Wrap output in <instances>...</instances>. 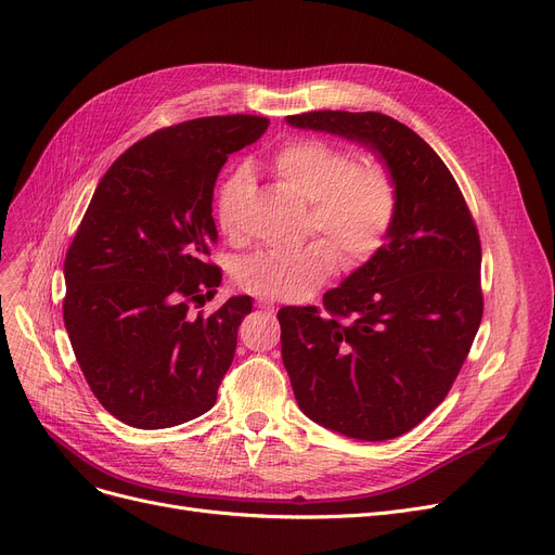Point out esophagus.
<instances>
[{
  "label": "esophagus",
  "instance_id": "34e87169",
  "mask_svg": "<svg viewBox=\"0 0 555 555\" xmlns=\"http://www.w3.org/2000/svg\"><path fill=\"white\" fill-rule=\"evenodd\" d=\"M257 305H259L261 309H275V302H273V300H269V298H259V300H257Z\"/></svg>",
  "mask_w": 555,
  "mask_h": 555
}]
</instances>
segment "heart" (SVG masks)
Returning a JSON list of instances; mask_svg holds the SVG:
<instances>
[{"instance_id":"1","label":"heart","mask_w":555,"mask_h":555,"mask_svg":"<svg viewBox=\"0 0 555 555\" xmlns=\"http://www.w3.org/2000/svg\"><path fill=\"white\" fill-rule=\"evenodd\" d=\"M271 171L307 203V234H323L292 250H261L236 261L234 282L269 300H300L315 292L338 267H359L386 244L398 217L400 192L390 167L327 140L302 138L271 157ZM248 171L234 169L219 190L217 221L230 242L242 240L240 209Z\"/></svg>"}]
</instances>
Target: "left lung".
Wrapping results in <instances>:
<instances>
[{"label": "left lung", "instance_id": "left-lung-1", "mask_svg": "<svg viewBox=\"0 0 555 555\" xmlns=\"http://www.w3.org/2000/svg\"><path fill=\"white\" fill-rule=\"evenodd\" d=\"M286 121L367 146L398 180V217L379 253L330 288L325 311H278L302 413L348 438H398L447 398L481 325L477 223L438 153L398 119L319 111Z\"/></svg>", "mask_w": 555, "mask_h": 555}]
</instances>
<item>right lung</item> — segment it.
<instances>
[{
	"label": "right lung",
	"mask_w": 555,
	"mask_h": 555,
	"mask_svg": "<svg viewBox=\"0 0 555 555\" xmlns=\"http://www.w3.org/2000/svg\"><path fill=\"white\" fill-rule=\"evenodd\" d=\"M267 128L221 115L155 130L96 184L65 257L63 321L94 398L128 427H176L217 402L253 300L192 307L223 278L207 261L219 171Z\"/></svg>",
	"instance_id": "add662e5"
}]
</instances>
